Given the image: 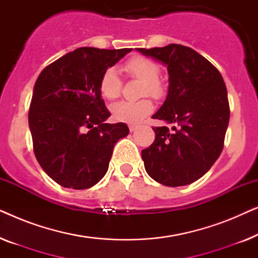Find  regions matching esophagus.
Listing matches in <instances>:
<instances>
[{"label":"esophagus","instance_id":"esophagus-1","mask_svg":"<svg viewBox=\"0 0 258 258\" xmlns=\"http://www.w3.org/2000/svg\"><path fill=\"white\" fill-rule=\"evenodd\" d=\"M140 124H137V123H130L129 124V130L130 132H135V130L139 128Z\"/></svg>","mask_w":258,"mask_h":258}]
</instances>
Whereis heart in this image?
Returning a JSON list of instances; mask_svg holds the SVG:
<instances>
[{
    "mask_svg": "<svg viewBox=\"0 0 258 258\" xmlns=\"http://www.w3.org/2000/svg\"><path fill=\"white\" fill-rule=\"evenodd\" d=\"M123 69L130 77L142 82L141 96L161 98L164 95L163 83L158 80L160 67L156 62L144 56H133L124 63ZM100 91L102 96L107 100H116L122 91V81L114 68H108L102 74L100 80ZM111 115L119 122H137L149 115L153 110V102L149 98H142L136 102L122 101L110 108Z\"/></svg>",
    "mask_w": 258,
    "mask_h": 258,
    "instance_id": "obj_1",
    "label": "heart"
}]
</instances>
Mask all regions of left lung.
Wrapping results in <instances>:
<instances>
[{"label": "left lung", "mask_w": 258, "mask_h": 258, "mask_svg": "<svg viewBox=\"0 0 258 258\" xmlns=\"http://www.w3.org/2000/svg\"><path fill=\"white\" fill-rule=\"evenodd\" d=\"M167 66L169 90L153 118L172 124L156 126L155 141L142 150L144 168L155 181L181 186L202 177L223 150L230 108L221 73L189 47L169 44L137 48Z\"/></svg>", "instance_id": "1"}]
</instances>
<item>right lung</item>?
I'll use <instances>...</instances> for the list:
<instances>
[{"instance_id": "1", "label": "right lung", "mask_w": 258, "mask_h": 258, "mask_svg": "<svg viewBox=\"0 0 258 258\" xmlns=\"http://www.w3.org/2000/svg\"><path fill=\"white\" fill-rule=\"evenodd\" d=\"M132 49L79 48L42 70L34 86L29 128L36 160L59 185L88 189L108 170L125 123H105L110 112L100 80Z\"/></svg>"}]
</instances>
